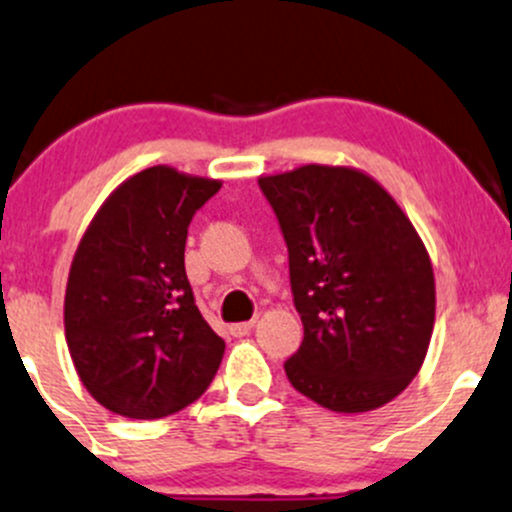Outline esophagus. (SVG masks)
I'll return each instance as SVG.
<instances>
[{
	"label": "esophagus",
	"instance_id": "obj_1",
	"mask_svg": "<svg viewBox=\"0 0 512 512\" xmlns=\"http://www.w3.org/2000/svg\"><path fill=\"white\" fill-rule=\"evenodd\" d=\"M251 329H254V322H236V324H232V327H229V332H232L234 337H246Z\"/></svg>",
	"mask_w": 512,
	"mask_h": 512
}]
</instances>
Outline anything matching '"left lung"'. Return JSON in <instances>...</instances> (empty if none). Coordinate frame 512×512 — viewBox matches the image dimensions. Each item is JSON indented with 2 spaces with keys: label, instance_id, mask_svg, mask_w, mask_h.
Instances as JSON below:
<instances>
[{
  "label": "left lung",
  "instance_id": "left-lung-1",
  "mask_svg": "<svg viewBox=\"0 0 512 512\" xmlns=\"http://www.w3.org/2000/svg\"><path fill=\"white\" fill-rule=\"evenodd\" d=\"M288 246L305 337L285 361L295 390L366 412L410 386L434 327V273L398 202L366 173L302 166L258 178Z\"/></svg>",
  "mask_w": 512,
  "mask_h": 512
}]
</instances>
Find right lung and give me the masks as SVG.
Returning <instances> with one entry per match:
<instances>
[{
  "label": "right lung",
  "instance_id": "1",
  "mask_svg": "<svg viewBox=\"0 0 512 512\" xmlns=\"http://www.w3.org/2000/svg\"><path fill=\"white\" fill-rule=\"evenodd\" d=\"M222 188L153 166L124 180L95 214L70 266L65 339L92 398L131 420L195 403L224 356L195 305L185 239L195 212Z\"/></svg>",
  "mask_w": 512,
  "mask_h": 512
}]
</instances>
